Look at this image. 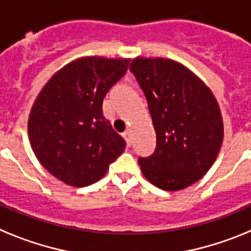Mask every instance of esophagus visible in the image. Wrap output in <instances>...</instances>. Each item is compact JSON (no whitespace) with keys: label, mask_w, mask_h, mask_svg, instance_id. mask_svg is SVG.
Wrapping results in <instances>:
<instances>
[{"label":"esophagus","mask_w":251,"mask_h":251,"mask_svg":"<svg viewBox=\"0 0 251 251\" xmlns=\"http://www.w3.org/2000/svg\"><path fill=\"white\" fill-rule=\"evenodd\" d=\"M123 138L126 139V142H127V146H128V147H130V146H132V139H130V133H129V132H124V133H123Z\"/></svg>","instance_id":"esophagus-1"}]
</instances>
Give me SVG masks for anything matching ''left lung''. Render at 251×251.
Returning a JSON list of instances; mask_svg holds the SVG:
<instances>
[{
  "label": "left lung",
  "instance_id": "1",
  "mask_svg": "<svg viewBox=\"0 0 251 251\" xmlns=\"http://www.w3.org/2000/svg\"><path fill=\"white\" fill-rule=\"evenodd\" d=\"M129 70L156 129L154 152L138 158L142 174L165 191L191 186L210 170L223 145V117L214 94L174 60L136 57Z\"/></svg>",
  "mask_w": 251,
  "mask_h": 251
}]
</instances>
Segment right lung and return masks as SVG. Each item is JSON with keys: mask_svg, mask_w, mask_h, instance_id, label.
Here are the masks:
<instances>
[{"mask_svg": "<svg viewBox=\"0 0 251 251\" xmlns=\"http://www.w3.org/2000/svg\"><path fill=\"white\" fill-rule=\"evenodd\" d=\"M129 60L89 56L60 69L37 95L28 117L35 156L52 176L85 187L105 176L126 141L103 115V99Z\"/></svg>", "mask_w": 251, "mask_h": 251, "instance_id": "obj_1", "label": "right lung"}]
</instances>
